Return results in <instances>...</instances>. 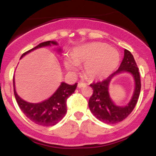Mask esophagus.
I'll return each instance as SVG.
<instances>
[{"mask_svg":"<svg viewBox=\"0 0 156 156\" xmlns=\"http://www.w3.org/2000/svg\"><path fill=\"white\" fill-rule=\"evenodd\" d=\"M86 86V84H84V83H82V82H78V88H81V87H84Z\"/></svg>","mask_w":156,"mask_h":156,"instance_id":"esophagus-1","label":"esophagus"}]
</instances>
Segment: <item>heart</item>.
I'll list each match as a JSON object with an SVG mask.
<instances>
[{
	"label": "heart",
	"instance_id": "b5f03b06",
	"mask_svg": "<svg viewBox=\"0 0 156 156\" xmlns=\"http://www.w3.org/2000/svg\"><path fill=\"white\" fill-rule=\"evenodd\" d=\"M120 54L115 48L100 42L80 45L73 49L70 56H65L64 65L68 70H76L84 63V73L90 78L108 76L119 65Z\"/></svg>",
	"mask_w": 156,
	"mask_h": 156
}]
</instances>
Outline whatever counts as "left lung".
Segmentation results:
<instances>
[{
    "label": "left lung",
    "mask_w": 156,
    "mask_h": 156,
    "mask_svg": "<svg viewBox=\"0 0 156 156\" xmlns=\"http://www.w3.org/2000/svg\"><path fill=\"white\" fill-rule=\"evenodd\" d=\"M122 72H129L134 77L135 89L133 97L125 107L115 105L110 98L108 86L115 75ZM93 89V94L89 99L88 105L92 114L98 120L106 124H116L126 119L131 113L138 101L140 93L141 82L139 69L133 55L125 49L123 60L119 69L110 75L106 79L90 84Z\"/></svg>",
    "instance_id": "1"
}]
</instances>
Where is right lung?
<instances>
[{"mask_svg":"<svg viewBox=\"0 0 156 156\" xmlns=\"http://www.w3.org/2000/svg\"><path fill=\"white\" fill-rule=\"evenodd\" d=\"M51 44L57 45L58 44L51 41L41 43L23 53L21 58L35 49L51 46ZM58 51H61V49H59ZM77 84L75 83L73 85H69L66 83L62 82L56 92L48 100L39 103H31L23 100L16 94L13 77L14 95L20 109L31 122L44 127L53 126L62 120L67 112V99L75 92Z\"/></svg>","mask_w":156,"mask_h":156,"instance_id":"obj_1","label":"right lung"}]
</instances>
